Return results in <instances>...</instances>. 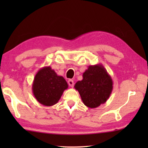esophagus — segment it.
Segmentation results:
<instances>
[{
	"instance_id": "34e87169",
	"label": "esophagus",
	"mask_w": 148,
	"mask_h": 148,
	"mask_svg": "<svg viewBox=\"0 0 148 148\" xmlns=\"http://www.w3.org/2000/svg\"><path fill=\"white\" fill-rule=\"evenodd\" d=\"M68 84L71 87L74 86V81L72 79H69L68 81Z\"/></svg>"
}]
</instances>
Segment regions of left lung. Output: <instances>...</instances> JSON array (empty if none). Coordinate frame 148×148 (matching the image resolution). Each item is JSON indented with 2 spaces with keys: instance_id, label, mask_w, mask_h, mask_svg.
Here are the masks:
<instances>
[{
  "instance_id": "left-lung-1",
  "label": "left lung",
  "mask_w": 148,
  "mask_h": 148,
  "mask_svg": "<svg viewBox=\"0 0 148 148\" xmlns=\"http://www.w3.org/2000/svg\"><path fill=\"white\" fill-rule=\"evenodd\" d=\"M74 88L86 106L95 108L109 99L113 81L102 64L90 65L84 72L83 79L76 82Z\"/></svg>"
}]
</instances>
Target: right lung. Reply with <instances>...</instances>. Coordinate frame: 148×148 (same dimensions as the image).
<instances>
[{"instance_id":"obj_1","label":"right lung","mask_w":148,"mask_h":148,"mask_svg":"<svg viewBox=\"0 0 148 148\" xmlns=\"http://www.w3.org/2000/svg\"><path fill=\"white\" fill-rule=\"evenodd\" d=\"M68 87L64 77L58 76L49 66L40 69L35 75L32 89L38 102L44 106H51L58 102Z\"/></svg>"}]
</instances>
